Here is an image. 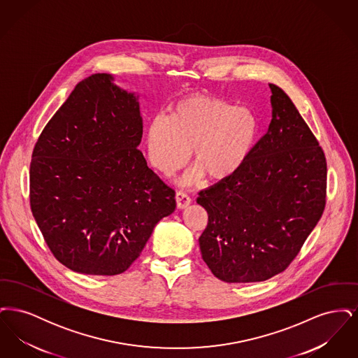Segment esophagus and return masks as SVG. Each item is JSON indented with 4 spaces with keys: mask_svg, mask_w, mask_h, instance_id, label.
I'll list each match as a JSON object with an SVG mask.
<instances>
[{
    "mask_svg": "<svg viewBox=\"0 0 358 358\" xmlns=\"http://www.w3.org/2000/svg\"><path fill=\"white\" fill-rule=\"evenodd\" d=\"M176 203H177V208L178 209H184L187 208V205L192 203V199L187 196L185 192H177L176 193Z\"/></svg>",
    "mask_w": 358,
    "mask_h": 358,
    "instance_id": "1",
    "label": "esophagus"
}]
</instances>
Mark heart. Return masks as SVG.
<instances>
[{"label": "heart", "instance_id": "1", "mask_svg": "<svg viewBox=\"0 0 358 358\" xmlns=\"http://www.w3.org/2000/svg\"><path fill=\"white\" fill-rule=\"evenodd\" d=\"M259 136V120L247 107L206 95L174 103L168 117H155L146 129V148L154 166L164 174L181 169L193 150L194 165L210 180H222L247 162ZM200 171L184 182H193Z\"/></svg>", "mask_w": 358, "mask_h": 358}]
</instances>
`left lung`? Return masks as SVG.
<instances>
[{
    "label": "left lung",
    "instance_id": "8db88e82",
    "mask_svg": "<svg viewBox=\"0 0 358 358\" xmlns=\"http://www.w3.org/2000/svg\"><path fill=\"white\" fill-rule=\"evenodd\" d=\"M273 120L235 174L199 193L208 212L199 238L212 273L227 283L263 282L283 273L326 205L324 150L278 85Z\"/></svg>",
    "mask_w": 358,
    "mask_h": 358
}]
</instances>
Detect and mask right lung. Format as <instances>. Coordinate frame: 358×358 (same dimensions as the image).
Masks as SVG:
<instances>
[{"label":"right lung","instance_id":"right-lung-1","mask_svg":"<svg viewBox=\"0 0 358 358\" xmlns=\"http://www.w3.org/2000/svg\"><path fill=\"white\" fill-rule=\"evenodd\" d=\"M134 94L94 73L71 92L34 145L29 201L52 255L75 273L118 275L155 224L176 209L174 189L138 149Z\"/></svg>","mask_w":358,"mask_h":358}]
</instances>
